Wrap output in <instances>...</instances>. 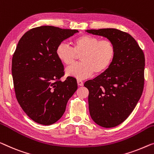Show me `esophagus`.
Wrapping results in <instances>:
<instances>
[{"instance_id": "1", "label": "esophagus", "mask_w": 154, "mask_h": 154, "mask_svg": "<svg viewBox=\"0 0 154 154\" xmlns=\"http://www.w3.org/2000/svg\"><path fill=\"white\" fill-rule=\"evenodd\" d=\"M77 84L78 86H82L84 85V82L82 81V80L80 79H77Z\"/></svg>"}]
</instances>
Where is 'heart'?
I'll list each match as a JSON object with an SVG mask.
<instances>
[{"mask_svg": "<svg viewBox=\"0 0 154 154\" xmlns=\"http://www.w3.org/2000/svg\"><path fill=\"white\" fill-rule=\"evenodd\" d=\"M72 48L66 43H59L56 49L58 59L63 64L69 66L76 61L77 55H81V63L70 66L66 73L81 79L104 72L113 62L116 47L109 40H102L95 36L82 35L73 41Z\"/></svg>", "mask_w": 154, "mask_h": 154, "instance_id": "heart-1", "label": "heart"}]
</instances>
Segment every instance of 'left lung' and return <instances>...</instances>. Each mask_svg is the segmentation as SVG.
<instances>
[{
    "label": "left lung",
    "mask_w": 154,
    "mask_h": 154,
    "mask_svg": "<svg viewBox=\"0 0 154 154\" xmlns=\"http://www.w3.org/2000/svg\"><path fill=\"white\" fill-rule=\"evenodd\" d=\"M107 38L116 47L113 62L106 70L84 83L89 91L91 118L104 128L116 127L132 113L144 88L145 59L143 51L129 34L114 28L87 29Z\"/></svg>",
    "instance_id": "1"
}]
</instances>
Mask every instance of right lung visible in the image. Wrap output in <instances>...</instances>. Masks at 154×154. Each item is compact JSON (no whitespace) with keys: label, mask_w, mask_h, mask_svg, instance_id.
I'll list each match as a JSON object with an SVG mask.
<instances>
[{"label":"right lung","mask_w":154,"mask_h":154,"mask_svg":"<svg viewBox=\"0 0 154 154\" xmlns=\"http://www.w3.org/2000/svg\"><path fill=\"white\" fill-rule=\"evenodd\" d=\"M77 29L45 26L29 29L18 41L11 61L16 97L32 120L51 125L60 119L68 100L77 89L76 79L64 82L63 65L56 49Z\"/></svg>","instance_id":"obj_1"}]
</instances>
